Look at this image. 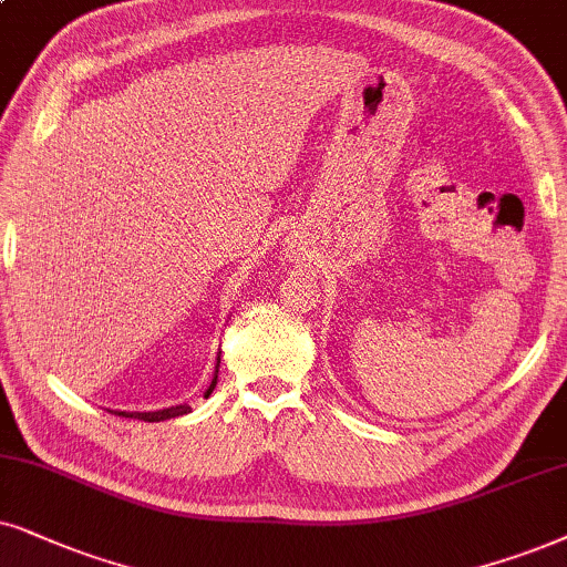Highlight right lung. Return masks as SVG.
I'll list each match as a JSON object with an SVG mask.
<instances>
[{
  "mask_svg": "<svg viewBox=\"0 0 567 567\" xmlns=\"http://www.w3.org/2000/svg\"><path fill=\"white\" fill-rule=\"evenodd\" d=\"M217 371H219V361H217ZM214 386H217V374H214V382L209 390H206V398L212 395ZM117 413L125 415V419H138V421H167V419H175V415L190 413V405H175V408H167V411H152V413H127V411H117Z\"/></svg>",
  "mask_w": 567,
  "mask_h": 567,
  "instance_id": "right-lung-1",
  "label": "right lung"
}]
</instances>
